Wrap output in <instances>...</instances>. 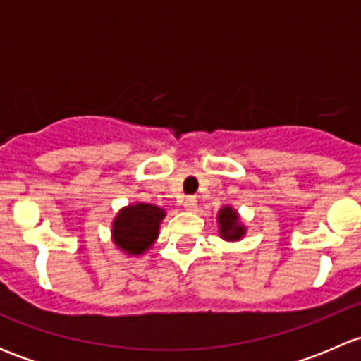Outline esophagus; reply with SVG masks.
<instances>
[{
	"label": "esophagus",
	"instance_id": "34e87169",
	"mask_svg": "<svg viewBox=\"0 0 361 361\" xmlns=\"http://www.w3.org/2000/svg\"><path fill=\"white\" fill-rule=\"evenodd\" d=\"M183 206L187 207V209H195V207H197V197H195V195H188V197H185Z\"/></svg>",
	"mask_w": 361,
	"mask_h": 361
}]
</instances>
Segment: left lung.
Wrapping results in <instances>:
<instances>
[{"label": "left lung", "mask_w": 361, "mask_h": 361, "mask_svg": "<svg viewBox=\"0 0 361 361\" xmlns=\"http://www.w3.org/2000/svg\"><path fill=\"white\" fill-rule=\"evenodd\" d=\"M218 224H220V232L228 241H238L245 234V227L239 224L238 214L232 207H224L218 214Z\"/></svg>", "instance_id": "left-lung-1"}]
</instances>
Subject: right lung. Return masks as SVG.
<instances>
[{
  "instance_id": "add662e5",
  "label": "right lung",
  "mask_w": 361,
  "mask_h": 361,
  "mask_svg": "<svg viewBox=\"0 0 361 361\" xmlns=\"http://www.w3.org/2000/svg\"><path fill=\"white\" fill-rule=\"evenodd\" d=\"M162 218L164 209L154 204L140 202L126 207L113 221V239L129 255H141L157 239Z\"/></svg>"
}]
</instances>
